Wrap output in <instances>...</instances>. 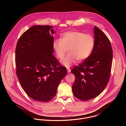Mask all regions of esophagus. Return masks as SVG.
Returning a JSON list of instances; mask_svg holds the SVG:
<instances>
[{"instance_id":"esophagus-1","label":"esophagus","mask_w":126,"mask_h":126,"mask_svg":"<svg viewBox=\"0 0 126 126\" xmlns=\"http://www.w3.org/2000/svg\"><path fill=\"white\" fill-rule=\"evenodd\" d=\"M67 72L68 73H70L71 72V70H70V69H69V68H68V69H67Z\"/></svg>"}]
</instances>
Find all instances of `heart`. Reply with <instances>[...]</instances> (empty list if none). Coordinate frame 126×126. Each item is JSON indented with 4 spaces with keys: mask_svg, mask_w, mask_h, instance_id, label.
Wrapping results in <instances>:
<instances>
[{
    "mask_svg": "<svg viewBox=\"0 0 126 126\" xmlns=\"http://www.w3.org/2000/svg\"><path fill=\"white\" fill-rule=\"evenodd\" d=\"M94 45L95 40L92 35L72 31L66 32L62 34L60 39L54 40L52 47L60 60L64 58L68 49L69 53L61 61L62 64L68 68L77 60L81 62L87 59Z\"/></svg>",
    "mask_w": 126,
    "mask_h": 126,
    "instance_id": "1",
    "label": "heart"
}]
</instances>
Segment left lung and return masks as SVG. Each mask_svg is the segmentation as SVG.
<instances>
[{
    "instance_id": "1",
    "label": "left lung",
    "mask_w": 126,
    "mask_h": 126,
    "mask_svg": "<svg viewBox=\"0 0 126 126\" xmlns=\"http://www.w3.org/2000/svg\"><path fill=\"white\" fill-rule=\"evenodd\" d=\"M95 45L89 57L71 72L75 76L72 91L76 97L88 101L98 96L108 84L113 58L112 49L107 36L94 27Z\"/></svg>"
}]
</instances>
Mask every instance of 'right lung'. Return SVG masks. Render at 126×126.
I'll return each mask as SVG.
<instances>
[{"label": "right lung", "instance_id": "add662e5", "mask_svg": "<svg viewBox=\"0 0 126 126\" xmlns=\"http://www.w3.org/2000/svg\"><path fill=\"white\" fill-rule=\"evenodd\" d=\"M52 26L34 25L21 36L16 49V75L23 89L32 99L47 102L56 95L66 67L54 57L55 33Z\"/></svg>", "mask_w": 126, "mask_h": 126}]
</instances>
